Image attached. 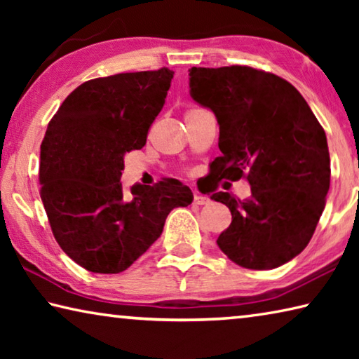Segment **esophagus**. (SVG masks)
I'll list each match as a JSON object with an SVG mask.
<instances>
[{
	"label": "esophagus",
	"mask_w": 359,
	"mask_h": 359,
	"mask_svg": "<svg viewBox=\"0 0 359 359\" xmlns=\"http://www.w3.org/2000/svg\"><path fill=\"white\" fill-rule=\"evenodd\" d=\"M209 201H210V199H209L208 196H203V194H199V193L194 194V198H193V203H194V204H198V205L209 204Z\"/></svg>",
	"instance_id": "1"
}]
</instances>
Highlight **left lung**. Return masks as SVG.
<instances>
[{
    "label": "left lung",
    "mask_w": 359,
    "mask_h": 359,
    "mask_svg": "<svg viewBox=\"0 0 359 359\" xmlns=\"http://www.w3.org/2000/svg\"><path fill=\"white\" fill-rule=\"evenodd\" d=\"M190 96L214 112L222 156L210 163L218 180L247 175L252 194L210 196L228 205L220 250L247 269H274L312 239L330 190L326 135L301 93L285 79L248 66L191 68Z\"/></svg>",
    "instance_id": "obj_1"
}]
</instances>
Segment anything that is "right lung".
<instances>
[{"label":"right lung","instance_id":"add662e5","mask_svg":"<svg viewBox=\"0 0 359 359\" xmlns=\"http://www.w3.org/2000/svg\"><path fill=\"white\" fill-rule=\"evenodd\" d=\"M174 71L93 79L63 101L41 144V199L58 245L96 274H118L160 238L193 193L179 180L121 187L125 155L147 141Z\"/></svg>","mask_w":359,"mask_h":359}]
</instances>
